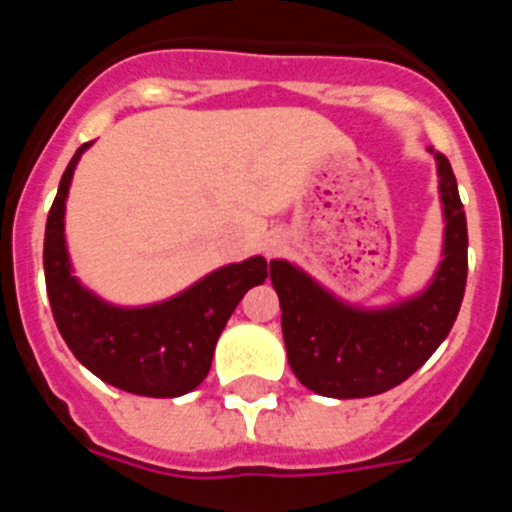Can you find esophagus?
Returning <instances> with one entry per match:
<instances>
[{
  "label": "esophagus",
  "mask_w": 512,
  "mask_h": 512,
  "mask_svg": "<svg viewBox=\"0 0 512 512\" xmlns=\"http://www.w3.org/2000/svg\"><path fill=\"white\" fill-rule=\"evenodd\" d=\"M282 248H284V241L279 238V235H271V238H266V243H264L266 256H274V253H279Z\"/></svg>",
  "instance_id": "34e87169"
}]
</instances>
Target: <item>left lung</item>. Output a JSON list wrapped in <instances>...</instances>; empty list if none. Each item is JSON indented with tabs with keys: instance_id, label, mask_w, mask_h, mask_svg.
<instances>
[{
	"instance_id": "8db88e82",
	"label": "left lung",
	"mask_w": 512,
	"mask_h": 512,
	"mask_svg": "<svg viewBox=\"0 0 512 512\" xmlns=\"http://www.w3.org/2000/svg\"><path fill=\"white\" fill-rule=\"evenodd\" d=\"M428 151L438 171L443 246L420 292L390 305H354L292 261H269L289 366L315 395L356 400L392 390L431 359L459 315L467 287V215L449 158Z\"/></svg>"
}]
</instances>
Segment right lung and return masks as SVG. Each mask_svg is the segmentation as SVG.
<instances>
[{"label":"right lung","instance_id":"1","mask_svg":"<svg viewBox=\"0 0 512 512\" xmlns=\"http://www.w3.org/2000/svg\"><path fill=\"white\" fill-rule=\"evenodd\" d=\"M84 143L58 184L45 223L43 269L53 320L71 354L117 390L143 397H182L200 387L215 343L248 289L264 284L266 259L251 256L210 271L179 295L153 305H112L81 284L66 246V200Z\"/></svg>","mask_w":512,"mask_h":512}]
</instances>
